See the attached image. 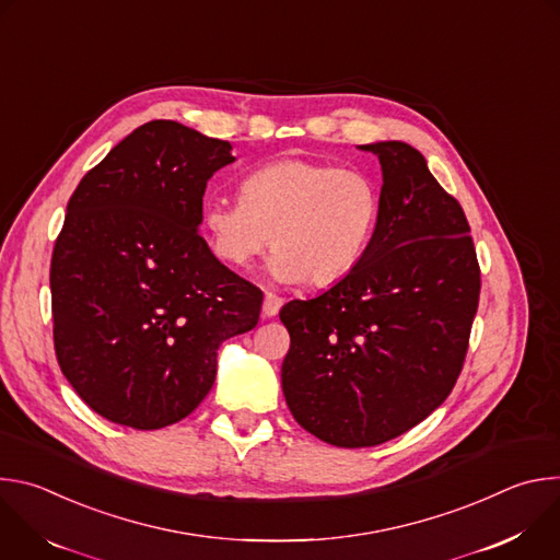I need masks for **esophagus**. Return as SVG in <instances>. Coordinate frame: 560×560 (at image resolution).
<instances>
[{
	"label": "esophagus",
	"mask_w": 560,
	"mask_h": 560,
	"mask_svg": "<svg viewBox=\"0 0 560 560\" xmlns=\"http://www.w3.org/2000/svg\"><path fill=\"white\" fill-rule=\"evenodd\" d=\"M281 305H283L281 296H277L272 292H266V296H264V316H277Z\"/></svg>",
	"instance_id": "obj_1"
}]
</instances>
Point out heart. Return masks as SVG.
<instances>
[{
	"label": "heart",
	"mask_w": 560,
	"mask_h": 560,
	"mask_svg": "<svg viewBox=\"0 0 560 560\" xmlns=\"http://www.w3.org/2000/svg\"><path fill=\"white\" fill-rule=\"evenodd\" d=\"M376 217L378 192L368 175L283 159L253 171L238 201L210 199L201 225L214 257L232 268H248L270 242L275 281L328 285L359 266Z\"/></svg>",
	"instance_id": "obj_1"
}]
</instances>
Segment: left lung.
I'll return each mask as SVG.
<instances>
[{
  "instance_id": "obj_1",
  "label": "left lung",
  "mask_w": 560,
  "mask_h": 560,
  "mask_svg": "<svg viewBox=\"0 0 560 560\" xmlns=\"http://www.w3.org/2000/svg\"><path fill=\"white\" fill-rule=\"evenodd\" d=\"M383 186L370 246L328 292L290 301L281 365L301 428L337 447H372L428 419L467 352L481 270L463 208L404 141L359 145Z\"/></svg>"
}]
</instances>
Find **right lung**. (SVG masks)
<instances>
[{"label": "right lung", "mask_w": 560, "mask_h": 560, "mask_svg": "<svg viewBox=\"0 0 560 560\" xmlns=\"http://www.w3.org/2000/svg\"><path fill=\"white\" fill-rule=\"evenodd\" d=\"M232 145L154 119L72 192L50 264L59 368L104 419L159 430L188 417L217 350L259 322L264 294L199 234L208 179Z\"/></svg>", "instance_id": "right-lung-1"}]
</instances>
